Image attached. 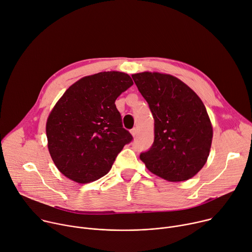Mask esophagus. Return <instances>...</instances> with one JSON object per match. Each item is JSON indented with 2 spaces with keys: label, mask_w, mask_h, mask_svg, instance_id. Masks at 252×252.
Wrapping results in <instances>:
<instances>
[{
  "label": "esophagus",
  "mask_w": 252,
  "mask_h": 252,
  "mask_svg": "<svg viewBox=\"0 0 252 252\" xmlns=\"http://www.w3.org/2000/svg\"><path fill=\"white\" fill-rule=\"evenodd\" d=\"M130 133H131V135L134 138V136H136V134H138V128L133 127L132 129H130Z\"/></svg>",
  "instance_id": "1"
}]
</instances>
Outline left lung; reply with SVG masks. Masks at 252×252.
<instances>
[{
	"label": "left lung",
	"instance_id": "8db88e82",
	"mask_svg": "<svg viewBox=\"0 0 252 252\" xmlns=\"http://www.w3.org/2000/svg\"><path fill=\"white\" fill-rule=\"evenodd\" d=\"M155 120L152 148L140 158L169 182L193 178L207 162L213 127L201 98L179 78L145 71L131 75Z\"/></svg>",
	"mask_w": 252,
	"mask_h": 252
}]
</instances>
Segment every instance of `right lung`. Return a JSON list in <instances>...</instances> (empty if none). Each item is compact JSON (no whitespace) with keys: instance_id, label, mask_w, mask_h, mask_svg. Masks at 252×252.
Masks as SVG:
<instances>
[{"instance_id":"right-lung-1","label":"right lung","mask_w":252,"mask_h":252,"mask_svg":"<svg viewBox=\"0 0 252 252\" xmlns=\"http://www.w3.org/2000/svg\"><path fill=\"white\" fill-rule=\"evenodd\" d=\"M132 84L126 73L103 71L80 78L56 102L46 123L47 146L66 178L78 184L98 180L132 140L114 104Z\"/></svg>"}]
</instances>
